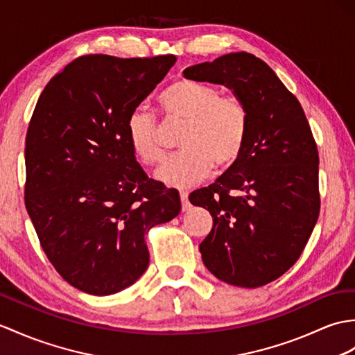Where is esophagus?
I'll return each mask as SVG.
<instances>
[{"label":"esophagus","instance_id":"34e87169","mask_svg":"<svg viewBox=\"0 0 355 355\" xmlns=\"http://www.w3.org/2000/svg\"><path fill=\"white\" fill-rule=\"evenodd\" d=\"M180 198H181V207H183V211L187 210L191 207V204H189V192L187 191H180Z\"/></svg>","mask_w":355,"mask_h":355}]
</instances>
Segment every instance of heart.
<instances>
[{
  "label": "heart",
  "instance_id": "1",
  "mask_svg": "<svg viewBox=\"0 0 355 355\" xmlns=\"http://www.w3.org/2000/svg\"><path fill=\"white\" fill-rule=\"evenodd\" d=\"M164 118L184 123L180 153L155 172V178L174 187L200 183L216 168H228L241 155L246 131L248 110L234 95H220V90L195 80H178L159 96ZM127 139L131 151L148 166L164 157L160 131L151 113L136 109L127 121Z\"/></svg>",
  "mask_w": 355,
  "mask_h": 355
}]
</instances>
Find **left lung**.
Returning a JSON list of instances; mask_svg holds the SVG:
<instances>
[{"label":"left lung","mask_w":355,"mask_h":355,"mask_svg":"<svg viewBox=\"0 0 355 355\" xmlns=\"http://www.w3.org/2000/svg\"><path fill=\"white\" fill-rule=\"evenodd\" d=\"M183 73L232 89L248 110L239 159L189 195L213 218L200 245L202 261L224 283L265 286L295 265L319 216V155L307 118L277 73L250 53L220 55Z\"/></svg>","instance_id":"8db88e82"}]
</instances>
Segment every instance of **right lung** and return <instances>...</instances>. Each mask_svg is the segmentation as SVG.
Here are the masks:
<instances>
[{"label": "right lung", "mask_w": 355, "mask_h": 355, "mask_svg": "<svg viewBox=\"0 0 355 355\" xmlns=\"http://www.w3.org/2000/svg\"><path fill=\"white\" fill-rule=\"evenodd\" d=\"M175 55H83L39 96L26 137V207L55 270L76 289L112 295L148 268L145 234L181 210L175 189L148 178L127 121Z\"/></svg>", "instance_id": "add662e5"}]
</instances>
